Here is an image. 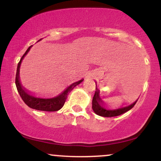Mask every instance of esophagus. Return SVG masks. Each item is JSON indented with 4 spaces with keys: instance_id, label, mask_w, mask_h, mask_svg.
I'll return each instance as SVG.
<instances>
[{
    "instance_id": "esophagus-1",
    "label": "esophagus",
    "mask_w": 161,
    "mask_h": 161,
    "mask_svg": "<svg viewBox=\"0 0 161 161\" xmlns=\"http://www.w3.org/2000/svg\"><path fill=\"white\" fill-rule=\"evenodd\" d=\"M90 77H92V74H88L86 75V78H90Z\"/></svg>"
}]
</instances>
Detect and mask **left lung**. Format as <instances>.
<instances>
[{"label":"left lung","mask_w":161,"mask_h":161,"mask_svg":"<svg viewBox=\"0 0 161 161\" xmlns=\"http://www.w3.org/2000/svg\"><path fill=\"white\" fill-rule=\"evenodd\" d=\"M136 102H137V101H136L129 106L124 107V108H118L116 110H108V109L104 108V103L100 98L98 89H97V88H96L95 95L92 99V109H93L94 112L97 115L104 116V117H113V116H119L125 112L129 111V110L133 108Z\"/></svg>","instance_id":"8db88e82"}]
</instances>
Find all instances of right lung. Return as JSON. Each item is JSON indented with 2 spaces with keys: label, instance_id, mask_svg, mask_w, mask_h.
Returning <instances> with one entry per match:
<instances>
[{
  "label": "right lung",
  "instance_id": "obj_1",
  "mask_svg": "<svg viewBox=\"0 0 161 161\" xmlns=\"http://www.w3.org/2000/svg\"><path fill=\"white\" fill-rule=\"evenodd\" d=\"M40 40H38V42H39ZM31 47H32V46L29 47V48L27 49V51H25V53H24L23 56L22 57L21 59H20V61L17 65V69H16V88H17V91L19 92L20 97H22L23 101L25 102V104L28 105L29 108L35 109V110H42V111H57V110H59L60 109H61L63 108V106L64 105L66 97H67L68 93H69V92H71L75 86H78L79 84H80V83L83 81V79H81V80L78 81V82L73 83V84L70 85L69 87H67L66 89L64 90L60 95L57 96V97H52V98H40V97H35V96L31 95L22 86L21 83L19 82L20 64H21V62L24 58V57L27 54V53L29 52V51L30 50Z\"/></svg>",
  "mask_w": 161,
  "mask_h": 161
}]
</instances>
